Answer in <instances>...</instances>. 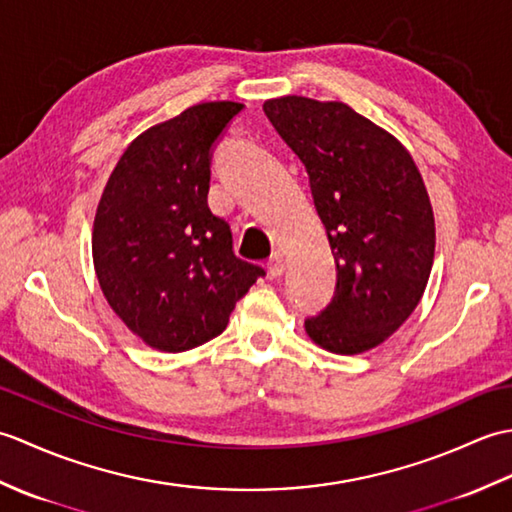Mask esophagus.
<instances>
[{"instance_id":"34e87169","label":"esophagus","mask_w":512,"mask_h":512,"mask_svg":"<svg viewBox=\"0 0 512 512\" xmlns=\"http://www.w3.org/2000/svg\"><path fill=\"white\" fill-rule=\"evenodd\" d=\"M284 270H286L284 255H281V253L270 255V259H268V275L273 277V279H277V277L284 275Z\"/></svg>"}]
</instances>
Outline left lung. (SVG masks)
Here are the masks:
<instances>
[{"mask_svg": "<svg viewBox=\"0 0 512 512\" xmlns=\"http://www.w3.org/2000/svg\"><path fill=\"white\" fill-rule=\"evenodd\" d=\"M264 112L306 165L336 264L334 297L306 332L334 354L372 350L409 319L431 275L436 222L416 162L339 101L281 96Z\"/></svg>", "mask_w": 512, "mask_h": 512, "instance_id": "1", "label": "left lung"}]
</instances>
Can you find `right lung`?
Returning <instances> with one entry per match:
<instances>
[{"label": "right lung", "instance_id": "obj_1", "mask_svg": "<svg viewBox=\"0 0 512 512\" xmlns=\"http://www.w3.org/2000/svg\"><path fill=\"white\" fill-rule=\"evenodd\" d=\"M242 103L213 101L149 127L118 160L94 217L103 295L149 347L184 352L222 334L264 268L233 253L209 209L211 156Z\"/></svg>", "mask_w": 512, "mask_h": 512}]
</instances>
